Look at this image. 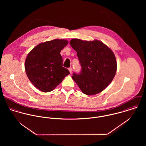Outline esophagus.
<instances>
[{"label":"esophagus","mask_w":146,"mask_h":146,"mask_svg":"<svg viewBox=\"0 0 146 146\" xmlns=\"http://www.w3.org/2000/svg\"><path fill=\"white\" fill-rule=\"evenodd\" d=\"M68 70H69V71H70V74H71V73H72V68L71 67H70V68H68Z\"/></svg>","instance_id":"obj_1"}]
</instances>
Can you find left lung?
<instances>
[{"label":"left lung","mask_w":146,"mask_h":146,"mask_svg":"<svg viewBox=\"0 0 146 146\" xmlns=\"http://www.w3.org/2000/svg\"><path fill=\"white\" fill-rule=\"evenodd\" d=\"M70 43L77 52L82 66L81 72L74 73L72 79L85 94L92 96L103 91L116 72L117 62L113 52L97 40L73 39Z\"/></svg>","instance_id":"left-lung-1"}]
</instances>
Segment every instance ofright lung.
<instances>
[{
  "label": "right lung",
  "mask_w": 146,
  "mask_h": 146,
  "mask_svg": "<svg viewBox=\"0 0 146 146\" xmlns=\"http://www.w3.org/2000/svg\"><path fill=\"white\" fill-rule=\"evenodd\" d=\"M68 44L64 39H54L42 42L28 54L25 71L32 84L42 92L52 91L70 74L62 66L61 50Z\"/></svg>",
  "instance_id": "right-lung-1"
}]
</instances>
